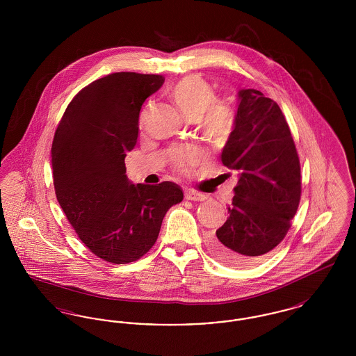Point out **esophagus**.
Wrapping results in <instances>:
<instances>
[{
  "instance_id": "34e87169",
  "label": "esophagus",
  "mask_w": 356,
  "mask_h": 356,
  "mask_svg": "<svg viewBox=\"0 0 356 356\" xmlns=\"http://www.w3.org/2000/svg\"><path fill=\"white\" fill-rule=\"evenodd\" d=\"M186 200H191V202H204V200L208 199V196L204 195V193H200V192L188 189V191H186Z\"/></svg>"
}]
</instances>
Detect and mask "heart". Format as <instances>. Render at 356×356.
Returning a JSON list of instances; mask_svg holds the SVG:
<instances>
[{
	"instance_id": "1",
	"label": "heart",
	"mask_w": 356,
	"mask_h": 356,
	"mask_svg": "<svg viewBox=\"0 0 356 356\" xmlns=\"http://www.w3.org/2000/svg\"><path fill=\"white\" fill-rule=\"evenodd\" d=\"M170 99L186 119L197 120L199 128L207 138L216 141L225 137L231 128V111L222 102L216 100L212 84L202 76L191 74L177 81L170 89ZM202 159L197 149L176 152L173 161L179 170H186Z\"/></svg>"
}]
</instances>
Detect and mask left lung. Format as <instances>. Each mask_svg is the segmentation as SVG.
Returning <instances> with one entry per match:
<instances>
[{
	"instance_id": "left-lung-1",
	"label": "left lung",
	"mask_w": 356,
	"mask_h": 356,
	"mask_svg": "<svg viewBox=\"0 0 356 356\" xmlns=\"http://www.w3.org/2000/svg\"><path fill=\"white\" fill-rule=\"evenodd\" d=\"M221 163L236 170L229 218L209 238L227 266H250L287 235L302 193L300 163L287 121L260 90H238L234 129Z\"/></svg>"
}]
</instances>
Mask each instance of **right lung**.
<instances>
[{
	"instance_id": "obj_1",
	"label": "right lung",
	"mask_w": 356,
	"mask_h": 356,
	"mask_svg": "<svg viewBox=\"0 0 356 356\" xmlns=\"http://www.w3.org/2000/svg\"><path fill=\"white\" fill-rule=\"evenodd\" d=\"M163 84L160 74H108L74 96L54 134L57 200L81 241L109 263L127 264L147 254L167 211L184 197L172 181L136 186L125 175L141 105Z\"/></svg>"
}]
</instances>
